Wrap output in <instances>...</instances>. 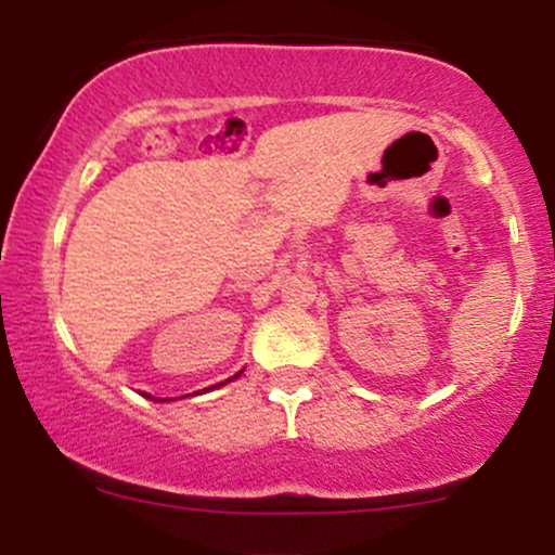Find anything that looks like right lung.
Listing matches in <instances>:
<instances>
[{
	"mask_svg": "<svg viewBox=\"0 0 555 555\" xmlns=\"http://www.w3.org/2000/svg\"><path fill=\"white\" fill-rule=\"evenodd\" d=\"M240 375V373H237ZM237 375H234V378H237ZM219 386H224V384H219Z\"/></svg>",
	"mask_w": 555,
	"mask_h": 555,
	"instance_id": "1",
	"label": "right lung"
}]
</instances>
